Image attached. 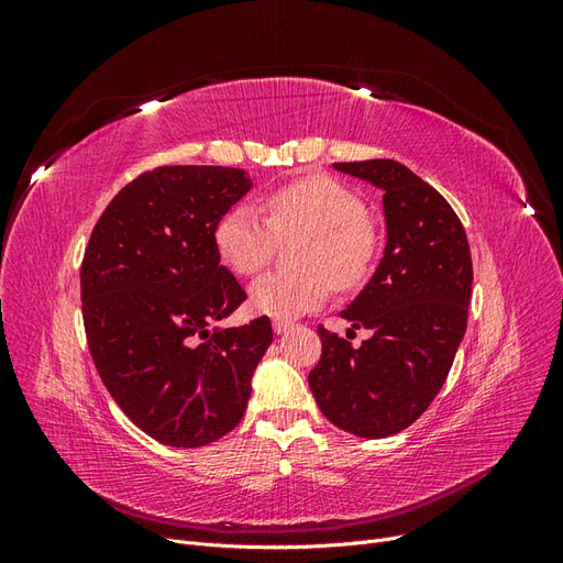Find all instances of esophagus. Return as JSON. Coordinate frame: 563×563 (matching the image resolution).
Segmentation results:
<instances>
[{
    "label": "esophagus",
    "mask_w": 563,
    "mask_h": 563,
    "mask_svg": "<svg viewBox=\"0 0 563 563\" xmlns=\"http://www.w3.org/2000/svg\"><path fill=\"white\" fill-rule=\"evenodd\" d=\"M272 329H275L277 335H284V333H288V331L294 329V321H288V319H275V321H272Z\"/></svg>",
    "instance_id": "34e87169"
}]
</instances>
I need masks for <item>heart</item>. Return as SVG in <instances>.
<instances>
[{
    "label": "heart",
    "instance_id": "1",
    "mask_svg": "<svg viewBox=\"0 0 563 563\" xmlns=\"http://www.w3.org/2000/svg\"><path fill=\"white\" fill-rule=\"evenodd\" d=\"M267 219L242 201L220 216L213 230L216 251L232 272L255 277L282 242L302 240L296 249L300 272H275L251 288L258 312L291 319L329 298L331 286L347 291L360 286L378 253V232L368 220L366 201L331 176L286 183L263 199Z\"/></svg>",
    "mask_w": 563,
    "mask_h": 563
}]
</instances>
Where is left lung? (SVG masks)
Masks as SVG:
<instances>
[{"label":"left lung","instance_id":"1","mask_svg":"<svg viewBox=\"0 0 563 563\" xmlns=\"http://www.w3.org/2000/svg\"><path fill=\"white\" fill-rule=\"evenodd\" d=\"M380 190L387 246L376 275L343 310L371 329L360 347L323 329L310 389L335 428L366 439L406 430L446 383L467 329L472 255L451 203L395 159L338 162Z\"/></svg>","mask_w":563,"mask_h":563}]
</instances>
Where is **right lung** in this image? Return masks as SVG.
I'll use <instances>...</instances> for the list:
<instances>
[{
	"label": "right lung",
	"mask_w": 563,
	"mask_h": 563,
	"mask_svg": "<svg viewBox=\"0 0 563 563\" xmlns=\"http://www.w3.org/2000/svg\"><path fill=\"white\" fill-rule=\"evenodd\" d=\"M251 190L242 168L157 166L114 195L81 261V317L98 376L159 444L197 449L242 420L272 343L258 317L213 329L246 300L213 230Z\"/></svg>",
	"instance_id": "right-lung-1"
}]
</instances>
